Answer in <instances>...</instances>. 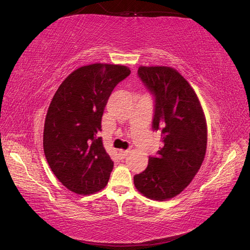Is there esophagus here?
<instances>
[{
    "instance_id": "obj_1",
    "label": "esophagus",
    "mask_w": 250,
    "mask_h": 250,
    "mask_svg": "<svg viewBox=\"0 0 250 250\" xmlns=\"http://www.w3.org/2000/svg\"><path fill=\"white\" fill-rule=\"evenodd\" d=\"M129 152H130L129 149H120V152H119L120 157H121V158H125V157L127 156V155H128Z\"/></svg>"
}]
</instances>
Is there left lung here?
<instances>
[{
  "mask_svg": "<svg viewBox=\"0 0 250 250\" xmlns=\"http://www.w3.org/2000/svg\"><path fill=\"white\" fill-rule=\"evenodd\" d=\"M138 74L155 96L153 128L162 131L163 146L134 183L144 197L166 201L180 195L200 169L207 153V120L195 90L175 68L140 66Z\"/></svg>",
  "mask_w": 250,
  "mask_h": 250,
  "instance_id": "1",
  "label": "left lung"
}]
</instances>
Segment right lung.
<instances>
[{
	"mask_svg": "<svg viewBox=\"0 0 250 250\" xmlns=\"http://www.w3.org/2000/svg\"><path fill=\"white\" fill-rule=\"evenodd\" d=\"M129 74L124 65L81 66L66 77L50 103L43 152L53 174L77 195L95 193L108 184L113 162L98 132L111 92Z\"/></svg>",
	"mask_w": 250,
	"mask_h": 250,
	"instance_id": "right-lung-1",
	"label": "right lung"
}]
</instances>
